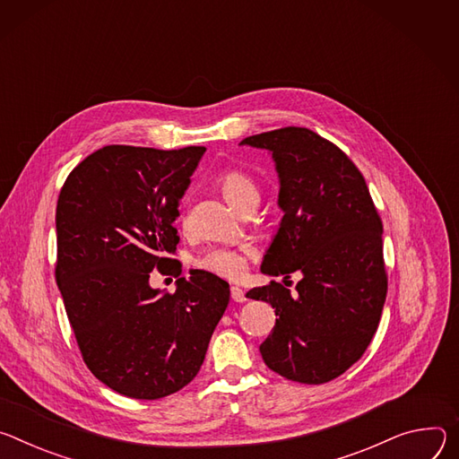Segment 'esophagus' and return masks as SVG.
Here are the masks:
<instances>
[{
	"label": "esophagus",
	"instance_id": "34e87169",
	"mask_svg": "<svg viewBox=\"0 0 459 459\" xmlns=\"http://www.w3.org/2000/svg\"><path fill=\"white\" fill-rule=\"evenodd\" d=\"M231 299L235 302H244L246 300V293L238 286H231Z\"/></svg>",
	"mask_w": 459,
	"mask_h": 459
}]
</instances>
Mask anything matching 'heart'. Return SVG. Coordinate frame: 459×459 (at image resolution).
Here are the masks:
<instances>
[{
    "mask_svg": "<svg viewBox=\"0 0 459 459\" xmlns=\"http://www.w3.org/2000/svg\"><path fill=\"white\" fill-rule=\"evenodd\" d=\"M217 184L224 195V198L231 204L233 208L240 210L246 204L259 202V186L247 173L240 169H228L221 173L217 178ZM186 217L180 215V222H184ZM253 255V251L246 246L242 247H231V246H213L198 255L196 266L217 273L226 279H237L244 273L246 261Z\"/></svg>",
    "mask_w": 459,
    "mask_h": 459,
    "instance_id": "b5f03b06",
    "label": "heart"
}]
</instances>
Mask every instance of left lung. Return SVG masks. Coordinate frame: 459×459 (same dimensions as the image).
<instances>
[{
  "instance_id": "1",
  "label": "left lung",
  "mask_w": 459,
  "mask_h": 459,
  "mask_svg": "<svg viewBox=\"0 0 459 459\" xmlns=\"http://www.w3.org/2000/svg\"><path fill=\"white\" fill-rule=\"evenodd\" d=\"M275 160L284 212L261 272H300L295 295L272 281L246 293L275 308V326L261 344L279 376L321 385L361 359L381 319L388 290L383 222L361 171L330 140L307 127L247 136Z\"/></svg>"
}]
</instances>
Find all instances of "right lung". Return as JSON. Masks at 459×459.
Here are the masks:
<instances>
[{"label": "right lung", "mask_w": 459, "mask_h": 459, "mask_svg": "<svg viewBox=\"0 0 459 459\" xmlns=\"http://www.w3.org/2000/svg\"><path fill=\"white\" fill-rule=\"evenodd\" d=\"M206 147L106 145L67 177L56 206V282L87 368L115 392L160 399L198 374L230 284L171 259L178 202ZM178 277L173 294L148 273Z\"/></svg>", "instance_id": "add662e5"}]
</instances>
